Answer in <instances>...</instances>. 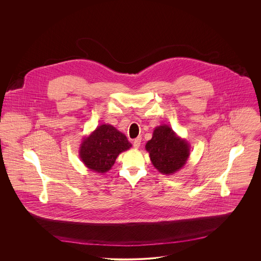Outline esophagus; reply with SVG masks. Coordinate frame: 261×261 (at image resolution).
Instances as JSON below:
<instances>
[{"instance_id":"obj_1","label":"esophagus","mask_w":261,"mask_h":261,"mask_svg":"<svg viewBox=\"0 0 261 261\" xmlns=\"http://www.w3.org/2000/svg\"><path fill=\"white\" fill-rule=\"evenodd\" d=\"M141 143H142V138H141V137L137 138V139L134 141V147H135L136 149H139L140 146H141Z\"/></svg>"}]
</instances>
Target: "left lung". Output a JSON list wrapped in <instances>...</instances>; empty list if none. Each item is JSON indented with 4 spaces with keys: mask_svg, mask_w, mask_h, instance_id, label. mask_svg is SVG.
Returning <instances> with one entry per match:
<instances>
[{
    "mask_svg": "<svg viewBox=\"0 0 261 261\" xmlns=\"http://www.w3.org/2000/svg\"><path fill=\"white\" fill-rule=\"evenodd\" d=\"M146 149L149 151L153 167L165 175H172L184 167L190 154L187 141L177 137L173 129L166 124L154 128Z\"/></svg>",
    "mask_w": 261,
    "mask_h": 261,
    "instance_id": "1",
    "label": "left lung"
}]
</instances>
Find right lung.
<instances>
[{
  "mask_svg": "<svg viewBox=\"0 0 261 261\" xmlns=\"http://www.w3.org/2000/svg\"><path fill=\"white\" fill-rule=\"evenodd\" d=\"M132 147L126 137L111 124H101L83 139L79 155L91 171L106 173L112 169L117 155Z\"/></svg>",
  "mask_w": 261,
  "mask_h": 261,
  "instance_id": "right-lung-1",
  "label": "right lung"
}]
</instances>
